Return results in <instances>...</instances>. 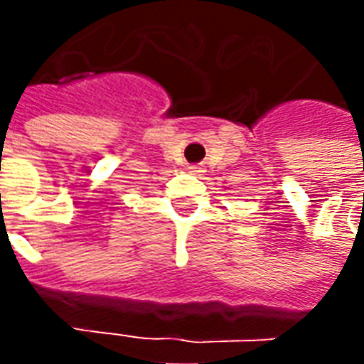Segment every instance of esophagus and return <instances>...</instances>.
I'll use <instances>...</instances> for the list:
<instances>
[{
  "label": "esophagus",
  "instance_id": "1",
  "mask_svg": "<svg viewBox=\"0 0 364 364\" xmlns=\"http://www.w3.org/2000/svg\"><path fill=\"white\" fill-rule=\"evenodd\" d=\"M189 171H191V173L198 175V173H203V167H200V166H189Z\"/></svg>",
  "mask_w": 364,
  "mask_h": 364
}]
</instances>
